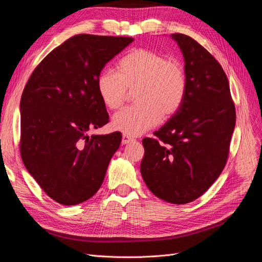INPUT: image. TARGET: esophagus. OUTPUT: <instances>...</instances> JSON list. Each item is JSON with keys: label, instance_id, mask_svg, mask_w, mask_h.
<instances>
[{"label": "esophagus", "instance_id": "34e87169", "mask_svg": "<svg viewBox=\"0 0 262 262\" xmlns=\"http://www.w3.org/2000/svg\"><path fill=\"white\" fill-rule=\"evenodd\" d=\"M133 141H134V139L129 137V136H126V134H123V136H122V144H129Z\"/></svg>", "mask_w": 262, "mask_h": 262}]
</instances>
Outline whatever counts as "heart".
<instances>
[{
  "label": "heart",
  "instance_id": "heart-1",
  "mask_svg": "<svg viewBox=\"0 0 262 262\" xmlns=\"http://www.w3.org/2000/svg\"><path fill=\"white\" fill-rule=\"evenodd\" d=\"M119 73L102 71L97 80L98 94L110 109L125 101L128 89H137L138 104L126 107L113 118L114 129L128 136H140L157 125L162 116L176 114L185 100L188 80L184 66L148 49H134L118 63Z\"/></svg>",
  "mask_w": 262,
  "mask_h": 262
}]
</instances>
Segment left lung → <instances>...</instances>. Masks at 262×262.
<instances>
[{
  "mask_svg": "<svg viewBox=\"0 0 262 262\" xmlns=\"http://www.w3.org/2000/svg\"><path fill=\"white\" fill-rule=\"evenodd\" d=\"M185 59L184 102L155 139H143L141 173L160 199L185 204L201 196L224 169L236 122L227 76L194 39L172 34Z\"/></svg>",
  "mask_w": 262,
  "mask_h": 262,
  "instance_id": "left-lung-1",
  "label": "left lung"
}]
</instances>
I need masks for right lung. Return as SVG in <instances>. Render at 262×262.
I'll return each mask as SVG.
<instances>
[{
    "label": "right lung",
    "mask_w": 262,
    "mask_h": 262,
    "mask_svg": "<svg viewBox=\"0 0 262 262\" xmlns=\"http://www.w3.org/2000/svg\"><path fill=\"white\" fill-rule=\"evenodd\" d=\"M131 37L81 34L53 49L31 73L20 98V155L52 200L75 205L98 191L121 133L89 136L109 121L97 80Z\"/></svg>",
    "instance_id": "obj_1"
}]
</instances>
